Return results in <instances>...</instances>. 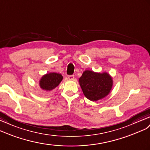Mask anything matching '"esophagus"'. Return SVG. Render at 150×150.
I'll return each instance as SVG.
<instances>
[{"label":"esophagus","instance_id":"esophagus-1","mask_svg":"<svg viewBox=\"0 0 150 150\" xmlns=\"http://www.w3.org/2000/svg\"><path fill=\"white\" fill-rule=\"evenodd\" d=\"M68 78L70 80H73L75 79V76H74V75H68Z\"/></svg>","mask_w":150,"mask_h":150}]
</instances>
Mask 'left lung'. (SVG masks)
I'll use <instances>...</instances> for the list:
<instances>
[{"label": "left lung", "instance_id": "8db88e82", "mask_svg": "<svg viewBox=\"0 0 150 150\" xmlns=\"http://www.w3.org/2000/svg\"><path fill=\"white\" fill-rule=\"evenodd\" d=\"M79 83L85 96L92 101H96L110 93L113 80L107 73L86 70L79 79Z\"/></svg>", "mask_w": 150, "mask_h": 150}]
</instances>
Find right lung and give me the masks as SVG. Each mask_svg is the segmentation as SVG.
<instances>
[{"instance_id": "add662e5", "label": "right lung", "mask_w": 150, "mask_h": 150, "mask_svg": "<svg viewBox=\"0 0 150 150\" xmlns=\"http://www.w3.org/2000/svg\"><path fill=\"white\" fill-rule=\"evenodd\" d=\"M63 80V76L56 73H50L42 76L40 80V86L42 89L51 91L54 89Z\"/></svg>"}]
</instances>
